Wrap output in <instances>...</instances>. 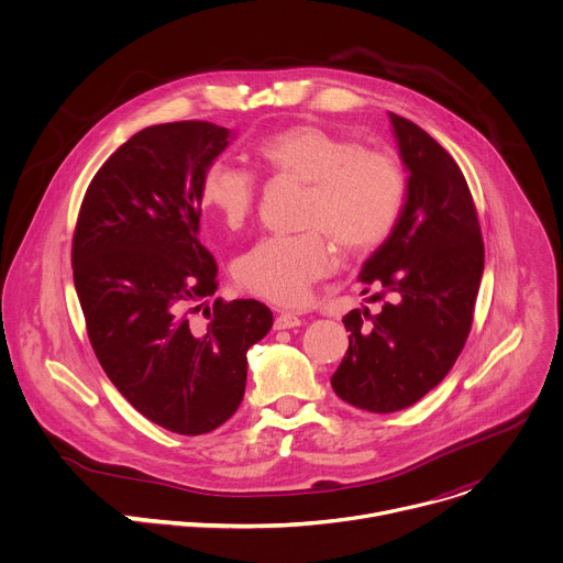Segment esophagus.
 Here are the masks:
<instances>
[{
  "instance_id": "1",
  "label": "esophagus",
  "mask_w": 563,
  "mask_h": 563,
  "mask_svg": "<svg viewBox=\"0 0 563 563\" xmlns=\"http://www.w3.org/2000/svg\"><path fill=\"white\" fill-rule=\"evenodd\" d=\"M302 323L300 316L294 313V311H280L274 320V330H291V328H298Z\"/></svg>"
}]
</instances>
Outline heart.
Returning a JSON list of instances; mask_svg holds the SVG:
<instances>
[{"mask_svg": "<svg viewBox=\"0 0 563 563\" xmlns=\"http://www.w3.org/2000/svg\"><path fill=\"white\" fill-rule=\"evenodd\" d=\"M265 167L307 185L305 233L267 235L238 256L233 278L245 291L276 305H298L334 267L328 232L345 254L380 247L408 200V174L378 148H361L347 135L316 124L287 126L258 144ZM254 174L218 159L202 176V205L227 229H243L256 209ZM327 232L323 234L322 231Z\"/></svg>", "mask_w": 563, "mask_h": 563, "instance_id": "obj_1", "label": "heart"}]
</instances>
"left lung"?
Returning a JSON list of instances; mask_svg holds the SVG:
<instances>
[{
    "label": "left lung",
    "instance_id": "left-lung-1",
    "mask_svg": "<svg viewBox=\"0 0 563 563\" xmlns=\"http://www.w3.org/2000/svg\"><path fill=\"white\" fill-rule=\"evenodd\" d=\"M389 122L410 174L408 200L358 276L380 289L372 298L385 300L383 309L343 318L350 347L332 376L343 400L376 415L415 406L445 378L467 341L484 274L476 207L454 157L415 122L394 113Z\"/></svg>",
    "mask_w": 563,
    "mask_h": 563
}]
</instances>
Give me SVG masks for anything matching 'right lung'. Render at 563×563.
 I'll use <instances>...</instances> for the list:
<instances>
[{"mask_svg":"<svg viewBox=\"0 0 563 563\" xmlns=\"http://www.w3.org/2000/svg\"><path fill=\"white\" fill-rule=\"evenodd\" d=\"M229 129L185 120L146 126L93 176L73 233V280L93 352L129 404L155 426L196 437L240 406L247 350L274 323L254 298H218L200 243V187Z\"/></svg>","mask_w":563,"mask_h":563,"instance_id":"right-lung-1","label":"right lung"}]
</instances>
